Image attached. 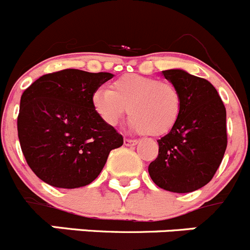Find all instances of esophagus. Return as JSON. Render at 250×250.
<instances>
[{"label":"esophagus","mask_w":250,"mask_h":250,"mask_svg":"<svg viewBox=\"0 0 250 250\" xmlns=\"http://www.w3.org/2000/svg\"><path fill=\"white\" fill-rule=\"evenodd\" d=\"M137 144H139V141H137V140H131V139L124 140V145H125V146H136Z\"/></svg>","instance_id":"34e87169"}]
</instances>
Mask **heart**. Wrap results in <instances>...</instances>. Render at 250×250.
Returning a JSON list of instances; mask_svg holds the SVG:
<instances>
[{
  "mask_svg": "<svg viewBox=\"0 0 250 250\" xmlns=\"http://www.w3.org/2000/svg\"><path fill=\"white\" fill-rule=\"evenodd\" d=\"M92 106L108 126H116L129 109L132 130L161 136L178 121L182 98L173 83L130 73L114 81L110 89H97L92 94Z\"/></svg>",
  "mask_w": 250,
  "mask_h": 250,
  "instance_id": "1",
  "label": "heart"
}]
</instances>
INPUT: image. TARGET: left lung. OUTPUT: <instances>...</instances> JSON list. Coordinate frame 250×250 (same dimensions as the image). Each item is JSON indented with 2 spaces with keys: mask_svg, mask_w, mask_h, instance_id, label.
<instances>
[{
  "mask_svg": "<svg viewBox=\"0 0 250 250\" xmlns=\"http://www.w3.org/2000/svg\"><path fill=\"white\" fill-rule=\"evenodd\" d=\"M182 98L174 126L158 140V157L148 166L157 187L172 192H191L208 184L222 162L227 147L226 108L216 88L205 78L182 68L162 71Z\"/></svg>",
  "mask_w": 250,
  "mask_h": 250,
  "instance_id": "obj_1",
  "label": "left lung"
}]
</instances>
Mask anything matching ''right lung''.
I'll use <instances>...</instances> for the list:
<instances>
[{"label":"right lung","instance_id":"obj_1","mask_svg":"<svg viewBox=\"0 0 250 250\" xmlns=\"http://www.w3.org/2000/svg\"><path fill=\"white\" fill-rule=\"evenodd\" d=\"M113 73L67 68L38 78L23 92L18 137L38 178L62 189L91 184L123 136L92 106V94Z\"/></svg>","mask_w":250,"mask_h":250}]
</instances>
